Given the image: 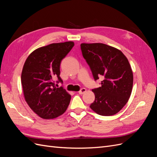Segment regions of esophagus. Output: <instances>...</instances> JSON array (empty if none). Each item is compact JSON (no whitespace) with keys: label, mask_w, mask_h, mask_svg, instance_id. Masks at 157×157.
<instances>
[{"label":"esophagus","mask_w":157,"mask_h":157,"mask_svg":"<svg viewBox=\"0 0 157 157\" xmlns=\"http://www.w3.org/2000/svg\"><path fill=\"white\" fill-rule=\"evenodd\" d=\"M86 92V89L83 88H82L81 90H80V91L78 92V93H79V94H84Z\"/></svg>","instance_id":"34e87169"}]
</instances>
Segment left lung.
Segmentation results:
<instances>
[{
    "mask_svg": "<svg viewBox=\"0 0 157 157\" xmlns=\"http://www.w3.org/2000/svg\"><path fill=\"white\" fill-rule=\"evenodd\" d=\"M80 49L94 80L103 78L101 86L92 90L95 100L90 107L99 115H115L132 93L133 73L129 61L121 50L105 44L82 43Z\"/></svg>",
    "mask_w": 157,
    "mask_h": 157,
    "instance_id": "1",
    "label": "left lung"
}]
</instances>
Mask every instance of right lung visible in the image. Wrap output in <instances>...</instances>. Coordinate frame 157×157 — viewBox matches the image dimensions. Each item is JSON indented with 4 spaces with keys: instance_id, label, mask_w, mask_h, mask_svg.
<instances>
[{
    "instance_id": "right-lung-1",
    "label": "right lung",
    "mask_w": 157,
    "mask_h": 157,
    "mask_svg": "<svg viewBox=\"0 0 157 157\" xmlns=\"http://www.w3.org/2000/svg\"><path fill=\"white\" fill-rule=\"evenodd\" d=\"M73 42L53 43L37 48L28 56L21 73V84L26 102L36 115L44 119H52L66 111L71 95L57 83L61 61L73 48ZM58 86V84H56Z\"/></svg>"
}]
</instances>
